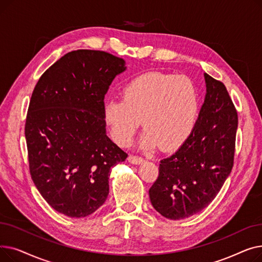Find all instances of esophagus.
<instances>
[{
	"instance_id": "1",
	"label": "esophagus",
	"mask_w": 262,
	"mask_h": 262,
	"mask_svg": "<svg viewBox=\"0 0 262 262\" xmlns=\"http://www.w3.org/2000/svg\"><path fill=\"white\" fill-rule=\"evenodd\" d=\"M127 160H128V162H130L133 164H141L144 161L143 158L138 157V156H134V155H129Z\"/></svg>"
}]
</instances>
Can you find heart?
<instances>
[{
  "instance_id": "b5f03b06",
  "label": "heart",
  "mask_w": 262,
  "mask_h": 262,
  "mask_svg": "<svg viewBox=\"0 0 262 262\" xmlns=\"http://www.w3.org/2000/svg\"><path fill=\"white\" fill-rule=\"evenodd\" d=\"M200 99L195 85L185 75L147 72L136 76L122 90V101L104 104V122L115 142L127 146L141 121L146 130L144 149L182 146L196 125Z\"/></svg>"
}]
</instances>
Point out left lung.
<instances>
[{"instance_id": "8db88e82", "label": "left lung", "mask_w": 262, "mask_h": 262, "mask_svg": "<svg viewBox=\"0 0 262 262\" xmlns=\"http://www.w3.org/2000/svg\"><path fill=\"white\" fill-rule=\"evenodd\" d=\"M206 95L196 125L176 152L160 160L148 194L162 216L182 220L213 201L231 172L238 127L237 110L222 81L204 73Z\"/></svg>"}]
</instances>
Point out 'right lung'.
I'll use <instances>...</instances> for the list:
<instances>
[{
  "label": "right lung",
  "mask_w": 262,
  "mask_h": 262,
  "mask_svg": "<svg viewBox=\"0 0 262 262\" xmlns=\"http://www.w3.org/2000/svg\"><path fill=\"white\" fill-rule=\"evenodd\" d=\"M125 61L93 50L66 54L41 75L25 122L32 180L56 211L82 217L109 193V173L127 154L106 135L104 98Z\"/></svg>",
  "instance_id": "add662e5"
}]
</instances>
